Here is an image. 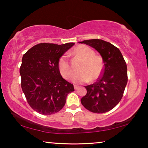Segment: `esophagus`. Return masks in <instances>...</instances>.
Returning <instances> with one entry per match:
<instances>
[{
    "instance_id": "obj_1",
    "label": "esophagus",
    "mask_w": 148,
    "mask_h": 148,
    "mask_svg": "<svg viewBox=\"0 0 148 148\" xmlns=\"http://www.w3.org/2000/svg\"><path fill=\"white\" fill-rule=\"evenodd\" d=\"M74 87L75 90H77V89H78L79 86H77V85H74Z\"/></svg>"
}]
</instances>
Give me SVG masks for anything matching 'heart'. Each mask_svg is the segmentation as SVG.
Returning <instances> with one entry per match:
<instances>
[{"mask_svg":"<svg viewBox=\"0 0 148 148\" xmlns=\"http://www.w3.org/2000/svg\"><path fill=\"white\" fill-rule=\"evenodd\" d=\"M74 53L82 58L83 62L79 67L78 73L75 74L72 80L76 83L87 82L99 79L103 71V60L95 56V51L86 45H79L74 49ZM58 68L62 76L66 79L71 78L73 70L66 54L62 55L58 61Z\"/></svg>","mask_w":148,"mask_h":148,"instance_id":"b5f03b06","label":"heart"}]
</instances>
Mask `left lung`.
<instances>
[{
  "label": "left lung",
  "mask_w": 148,
  "mask_h": 148,
  "mask_svg": "<svg viewBox=\"0 0 148 148\" xmlns=\"http://www.w3.org/2000/svg\"><path fill=\"white\" fill-rule=\"evenodd\" d=\"M80 43L95 48L104 63L102 76L94 84L84 86L87 92L81 99V103L92 113L111 111L121 100L127 82L126 62L119 49L107 41L95 39Z\"/></svg>",
  "instance_id": "obj_1"
}]
</instances>
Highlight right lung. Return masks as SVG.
I'll return each mask as SVG.
<instances>
[{
  "label": "right lung",
  "mask_w": 148,
  "mask_h": 148,
  "mask_svg": "<svg viewBox=\"0 0 148 148\" xmlns=\"http://www.w3.org/2000/svg\"><path fill=\"white\" fill-rule=\"evenodd\" d=\"M74 43H39L29 49L20 67L21 88L31 107L39 114L52 115L65 105L74 85L62 78L58 68L60 57Z\"/></svg>",
  "instance_id": "1"
}]
</instances>
